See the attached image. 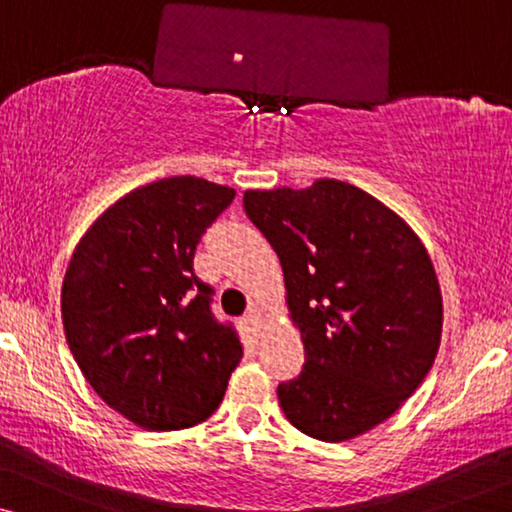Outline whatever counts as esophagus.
I'll return each instance as SVG.
<instances>
[{
  "mask_svg": "<svg viewBox=\"0 0 512 512\" xmlns=\"http://www.w3.org/2000/svg\"><path fill=\"white\" fill-rule=\"evenodd\" d=\"M244 324H247L254 333H261V314H258L256 307H251V310L244 314Z\"/></svg>",
  "mask_w": 512,
  "mask_h": 512,
  "instance_id": "1",
  "label": "esophagus"
}]
</instances>
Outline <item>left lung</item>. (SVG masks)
Returning a JSON list of instances; mask_svg holds the SVG:
<instances>
[{
	"instance_id": "8db88e82",
	"label": "left lung",
	"mask_w": 512,
	"mask_h": 512,
	"mask_svg": "<svg viewBox=\"0 0 512 512\" xmlns=\"http://www.w3.org/2000/svg\"><path fill=\"white\" fill-rule=\"evenodd\" d=\"M244 212L277 251L305 345L300 375L277 387L286 419L326 443L382 424L438 354L443 298L424 244L380 200L338 179L247 191Z\"/></svg>"
}]
</instances>
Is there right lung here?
I'll return each instance as SVG.
<instances>
[{
	"label": "right lung",
	"instance_id": "right-lung-1",
	"mask_svg": "<svg viewBox=\"0 0 512 512\" xmlns=\"http://www.w3.org/2000/svg\"><path fill=\"white\" fill-rule=\"evenodd\" d=\"M235 188L170 177L111 205L62 282V324L83 377L109 408L149 431L205 422L242 359L233 324L212 314L214 289L193 272L205 230Z\"/></svg>",
	"mask_w": 512,
	"mask_h": 512
}]
</instances>
